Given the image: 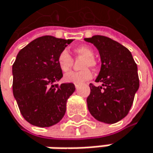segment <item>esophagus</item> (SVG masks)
Returning <instances> with one entry per match:
<instances>
[{
	"label": "esophagus",
	"instance_id": "1",
	"mask_svg": "<svg viewBox=\"0 0 153 153\" xmlns=\"http://www.w3.org/2000/svg\"><path fill=\"white\" fill-rule=\"evenodd\" d=\"M74 85H75V87H76V88H77V87L79 86V84H77V83H75Z\"/></svg>",
	"mask_w": 153,
	"mask_h": 153
}]
</instances>
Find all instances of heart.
<instances>
[{
    "label": "heart",
    "instance_id": "obj_1",
    "mask_svg": "<svg viewBox=\"0 0 153 153\" xmlns=\"http://www.w3.org/2000/svg\"><path fill=\"white\" fill-rule=\"evenodd\" d=\"M74 51L78 56L85 57V59L83 60L82 65H81V67L84 68L79 71L68 72L67 74L64 75L63 80L66 83H83L86 80L91 79L92 76L91 71L87 67H94L96 65V61L93 57L94 52L90 47L85 46V45L79 46V47L76 48ZM57 62H58L59 67L63 72L69 70L72 66V63H73L72 57L70 56L69 53L67 50H63L62 52L60 53Z\"/></svg>",
    "mask_w": 153,
    "mask_h": 153
}]
</instances>
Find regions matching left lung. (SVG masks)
I'll use <instances>...</instances> for the list:
<instances>
[{"mask_svg":"<svg viewBox=\"0 0 153 153\" xmlns=\"http://www.w3.org/2000/svg\"><path fill=\"white\" fill-rule=\"evenodd\" d=\"M85 40L96 47L101 60L95 82L102 85L90 84L88 110L99 122L115 123L128 114L139 88L137 66L129 50L110 38L95 35Z\"/></svg>","mask_w":153,"mask_h":153,"instance_id":"1","label":"left lung"}]
</instances>
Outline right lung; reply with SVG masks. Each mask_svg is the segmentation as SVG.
<instances>
[{"mask_svg": "<svg viewBox=\"0 0 153 153\" xmlns=\"http://www.w3.org/2000/svg\"><path fill=\"white\" fill-rule=\"evenodd\" d=\"M73 39L43 36L21 49L12 66L13 94L23 117L29 123L51 127L66 112L74 84L54 85L62 77L58 56Z\"/></svg>", "mask_w": 153, "mask_h": 153, "instance_id": "right-lung-1", "label": "right lung"}]
</instances>
